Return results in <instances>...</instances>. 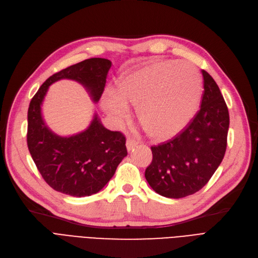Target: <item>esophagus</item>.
<instances>
[{
	"label": "esophagus",
	"mask_w": 258,
	"mask_h": 258,
	"mask_svg": "<svg viewBox=\"0 0 258 258\" xmlns=\"http://www.w3.org/2000/svg\"><path fill=\"white\" fill-rule=\"evenodd\" d=\"M137 144H138V142H137L135 139L128 138V139L126 140V149H127V151H131V150H133L134 148H136Z\"/></svg>",
	"instance_id": "obj_1"
}]
</instances>
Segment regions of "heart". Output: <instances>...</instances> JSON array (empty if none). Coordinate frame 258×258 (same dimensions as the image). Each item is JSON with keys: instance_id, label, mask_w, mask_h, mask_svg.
I'll use <instances>...</instances> for the list:
<instances>
[{"instance_id": "b5f03b06", "label": "heart", "mask_w": 258, "mask_h": 258, "mask_svg": "<svg viewBox=\"0 0 258 258\" xmlns=\"http://www.w3.org/2000/svg\"><path fill=\"white\" fill-rule=\"evenodd\" d=\"M203 81L187 62L159 61L126 74L117 83V94L104 96L102 105L117 121L128 116L127 105L137 108L140 124L156 140L181 133L198 109Z\"/></svg>"}]
</instances>
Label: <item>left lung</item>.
<instances>
[{"mask_svg": "<svg viewBox=\"0 0 258 258\" xmlns=\"http://www.w3.org/2000/svg\"><path fill=\"white\" fill-rule=\"evenodd\" d=\"M200 109L175 137L152 145L153 159L145 178L156 193L182 198L203 188L227 150L230 116L214 79L205 70Z\"/></svg>", "mask_w": 258, "mask_h": 258, "instance_id": "left-lung-1", "label": "left lung"}]
</instances>
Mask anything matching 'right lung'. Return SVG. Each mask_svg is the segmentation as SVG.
<instances>
[{
	"instance_id": "obj_1",
	"label": "right lung",
	"mask_w": 258,
	"mask_h": 258,
	"mask_svg": "<svg viewBox=\"0 0 258 258\" xmlns=\"http://www.w3.org/2000/svg\"><path fill=\"white\" fill-rule=\"evenodd\" d=\"M111 63L92 58L53 74L32 97L27 114V147L38 171L55 191L75 197L98 193L114 176L117 166L127 155L125 136L111 132L95 116L85 132L70 138L52 134L41 117V103L48 86L60 79L82 83L94 101L101 98Z\"/></svg>"
}]
</instances>
